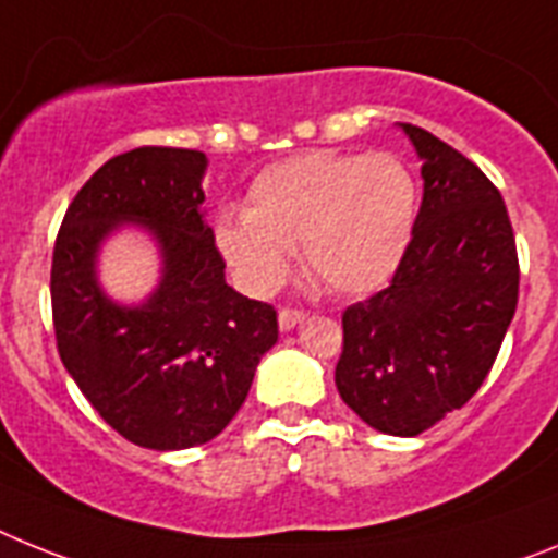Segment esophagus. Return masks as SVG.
<instances>
[{"label":"esophagus","instance_id":"34e87169","mask_svg":"<svg viewBox=\"0 0 558 558\" xmlns=\"http://www.w3.org/2000/svg\"><path fill=\"white\" fill-rule=\"evenodd\" d=\"M303 317H306V312H303V308L283 306V308H280V312H278V323H280V329H283V331L294 329V326H298V323H301Z\"/></svg>","mask_w":558,"mask_h":558}]
</instances>
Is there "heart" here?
Returning <instances> with one entry per match:
<instances>
[{"mask_svg": "<svg viewBox=\"0 0 558 558\" xmlns=\"http://www.w3.org/2000/svg\"><path fill=\"white\" fill-rule=\"evenodd\" d=\"M420 186L397 153L308 149L269 163L243 215L218 221V246L243 287L269 292L301 246L312 278L337 294L383 287L414 235Z\"/></svg>", "mask_w": 558, "mask_h": 558, "instance_id": "b5f03b06", "label": "heart"}]
</instances>
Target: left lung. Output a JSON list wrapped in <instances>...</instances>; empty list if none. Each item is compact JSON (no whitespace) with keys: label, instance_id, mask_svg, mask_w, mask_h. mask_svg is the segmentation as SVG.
Wrapping results in <instances>:
<instances>
[{"label":"left lung","instance_id":"left-lung-1","mask_svg":"<svg viewBox=\"0 0 558 558\" xmlns=\"http://www.w3.org/2000/svg\"><path fill=\"white\" fill-rule=\"evenodd\" d=\"M402 130L423 158V204L391 283L343 312L335 383L363 423L416 437L488 377L517 312L519 257L490 178L428 130Z\"/></svg>","mask_w":558,"mask_h":558}]
</instances>
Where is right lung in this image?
I'll list each match as a JSON object with an SVG mask.
<instances>
[{
  "label": "right lung",
  "mask_w": 558,
  "mask_h": 558,
  "mask_svg": "<svg viewBox=\"0 0 558 558\" xmlns=\"http://www.w3.org/2000/svg\"><path fill=\"white\" fill-rule=\"evenodd\" d=\"M207 156L135 147L98 167L56 235L50 269L56 349L98 416L153 451L215 439L238 414L278 312L227 287L204 221ZM124 220L162 246V283L142 307L112 304L95 280L100 241Z\"/></svg>",
  "instance_id": "obj_1"
}]
</instances>
